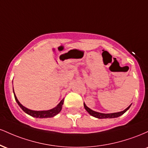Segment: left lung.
Returning a JSON list of instances; mask_svg holds the SVG:
<instances>
[{"mask_svg":"<svg viewBox=\"0 0 148 148\" xmlns=\"http://www.w3.org/2000/svg\"><path fill=\"white\" fill-rule=\"evenodd\" d=\"M84 108L86 111H88V113H89L90 115H92V116L95 117V118H99V119H105V118H118V117H120V115H123L124 113L126 112L129 108H130L131 105H130L126 109H125L123 111H120V112H118V113H99V112H97L93 111V110L90 109V108L86 106V103H84Z\"/></svg>","mask_w":148,"mask_h":148,"instance_id":"1","label":"left lung"}]
</instances>
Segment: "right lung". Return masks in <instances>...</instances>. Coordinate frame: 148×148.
Wrapping results in <instances>:
<instances>
[{
	"mask_svg": "<svg viewBox=\"0 0 148 148\" xmlns=\"http://www.w3.org/2000/svg\"><path fill=\"white\" fill-rule=\"evenodd\" d=\"M13 92H14V95L15 100H16V101L17 102L18 106L21 107V109L23 110L25 113H27L28 115H30V116L34 117V118H52V117H54L55 115H56L57 114H58V113H60L61 110H62V105H63V103H64V99H62L56 106L51 108V109L47 110V111H33V110H30L29 108L23 106V105L19 102V101L17 99V97H16V96L15 95L14 90H13Z\"/></svg>",
	"mask_w": 148,
	"mask_h": 148,
	"instance_id": "add662e5",
	"label": "right lung"
}]
</instances>
